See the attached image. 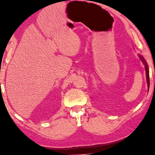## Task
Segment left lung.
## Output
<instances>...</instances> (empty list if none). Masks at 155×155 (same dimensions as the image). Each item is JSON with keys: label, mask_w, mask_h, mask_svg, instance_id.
Returning <instances> with one entry per match:
<instances>
[{"label": "left lung", "mask_w": 155, "mask_h": 155, "mask_svg": "<svg viewBox=\"0 0 155 155\" xmlns=\"http://www.w3.org/2000/svg\"><path fill=\"white\" fill-rule=\"evenodd\" d=\"M140 59H141V61H143V64L145 65V69H146V78H147V82H148V89H149V87H150V78H149V71H148V65H147V64L145 60H144V59L141 56H140Z\"/></svg>", "instance_id": "8db88e82"}]
</instances>
